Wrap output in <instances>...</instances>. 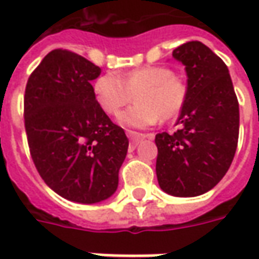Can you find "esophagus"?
Returning a JSON list of instances; mask_svg holds the SVG:
<instances>
[{
    "mask_svg": "<svg viewBox=\"0 0 259 259\" xmlns=\"http://www.w3.org/2000/svg\"><path fill=\"white\" fill-rule=\"evenodd\" d=\"M126 135H128V138H130V141H131L133 145H137L141 140H144V138H153L151 134H138V133H134V131H126Z\"/></svg>",
    "mask_w": 259,
    "mask_h": 259,
    "instance_id": "esophagus-1",
    "label": "esophagus"
}]
</instances>
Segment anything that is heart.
Masks as SVG:
<instances>
[{
  "mask_svg": "<svg viewBox=\"0 0 259 259\" xmlns=\"http://www.w3.org/2000/svg\"><path fill=\"white\" fill-rule=\"evenodd\" d=\"M94 96L102 111L116 115L135 94L134 106L119 115V122L130 128H147L158 118L173 119L182 112L187 86L164 66H145L122 76L105 73L95 79Z\"/></svg>",
  "mask_w": 259,
  "mask_h": 259,
  "instance_id": "1",
  "label": "heart"
}]
</instances>
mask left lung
Masks as SVG:
<instances>
[{
  "instance_id": "8db88e82",
  "label": "left lung",
  "mask_w": 259,
  "mask_h": 259,
  "mask_svg": "<svg viewBox=\"0 0 259 259\" xmlns=\"http://www.w3.org/2000/svg\"><path fill=\"white\" fill-rule=\"evenodd\" d=\"M186 66L187 99L174 134L155 135L160 187L177 197L199 196L222 180L234 160L239 135V104L228 66L203 43L173 50Z\"/></svg>"
}]
</instances>
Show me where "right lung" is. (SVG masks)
<instances>
[{
	"instance_id": "add662e5",
	"label": "right lung",
	"mask_w": 259,
	"mask_h": 259,
	"mask_svg": "<svg viewBox=\"0 0 259 259\" xmlns=\"http://www.w3.org/2000/svg\"><path fill=\"white\" fill-rule=\"evenodd\" d=\"M101 67L56 49L28 77L24 125L30 154L45 183L76 203L111 197L128 151L124 130L98 105L92 80Z\"/></svg>"
}]
</instances>
